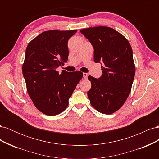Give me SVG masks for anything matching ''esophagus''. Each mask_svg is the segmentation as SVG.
Returning a JSON list of instances; mask_svg holds the SVG:
<instances>
[{
    "mask_svg": "<svg viewBox=\"0 0 159 159\" xmlns=\"http://www.w3.org/2000/svg\"><path fill=\"white\" fill-rule=\"evenodd\" d=\"M83 75H84V78L85 79H87L88 78V74L87 73H83Z\"/></svg>",
    "mask_w": 159,
    "mask_h": 159,
    "instance_id": "34e87169",
    "label": "esophagus"
}]
</instances>
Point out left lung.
Instances as JSON below:
<instances>
[{
    "mask_svg": "<svg viewBox=\"0 0 159 159\" xmlns=\"http://www.w3.org/2000/svg\"><path fill=\"white\" fill-rule=\"evenodd\" d=\"M80 32L93 47L94 61L103 62L101 78L88 76L90 103L100 113H113L123 106L131 90L135 74L131 46L125 37L110 27L88 28Z\"/></svg>",
    "mask_w": 159,
    "mask_h": 159,
    "instance_id": "obj_1",
    "label": "left lung"
}]
</instances>
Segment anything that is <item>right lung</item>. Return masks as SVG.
<instances>
[{
    "mask_svg": "<svg viewBox=\"0 0 159 159\" xmlns=\"http://www.w3.org/2000/svg\"><path fill=\"white\" fill-rule=\"evenodd\" d=\"M76 32L45 31L27 46L22 65L27 91L35 107L46 115L64 111L83 77L80 71L62 70L60 74L56 70L68 60V41Z\"/></svg>",
    "mask_w": 159,
    "mask_h": 159,
    "instance_id": "obj_1",
    "label": "right lung"
}]
</instances>
